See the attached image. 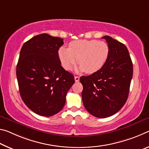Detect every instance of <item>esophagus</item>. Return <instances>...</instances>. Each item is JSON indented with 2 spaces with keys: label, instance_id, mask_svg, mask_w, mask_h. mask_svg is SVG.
<instances>
[{
  "label": "esophagus",
  "instance_id": "1",
  "mask_svg": "<svg viewBox=\"0 0 149 149\" xmlns=\"http://www.w3.org/2000/svg\"><path fill=\"white\" fill-rule=\"evenodd\" d=\"M79 80H80V77H74V80H75V82H79Z\"/></svg>",
  "mask_w": 149,
  "mask_h": 149
}]
</instances>
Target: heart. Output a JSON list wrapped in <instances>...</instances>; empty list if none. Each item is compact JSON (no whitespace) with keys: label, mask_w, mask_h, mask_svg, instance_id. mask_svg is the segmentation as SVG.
Segmentation results:
<instances>
[{"label":"heart","mask_w":149,"mask_h":149,"mask_svg":"<svg viewBox=\"0 0 149 149\" xmlns=\"http://www.w3.org/2000/svg\"><path fill=\"white\" fill-rule=\"evenodd\" d=\"M109 47L105 41L96 40H80L72 41L69 49L62 47L58 57L63 67L69 70L78 63L77 72L92 74L100 70L109 57Z\"/></svg>","instance_id":"1"}]
</instances>
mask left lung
Instances as JSON below:
<instances>
[{"label":"left lung","mask_w":149,"mask_h":149,"mask_svg":"<svg viewBox=\"0 0 149 149\" xmlns=\"http://www.w3.org/2000/svg\"><path fill=\"white\" fill-rule=\"evenodd\" d=\"M109 47L103 67L87 77H81L82 98L86 110L99 118L113 116L127 100L133 77V63L126 46L110 36L102 37Z\"/></svg>","instance_id":"left-lung-1"}]
</instances>
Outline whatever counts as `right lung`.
Masks as SVG:
<instances>
[{
	"instance_id": "obj_1",
	"label": "right lung",
	"mask_w": 149,
	"mask_h": 149,
	"mask_svg": "<svg viewBox=\"0 0 149 149\" xmlns=\"http://www.w3.org/2000/svg\"><path fill=\"white\" fill-rule=\"evenodd\" d=\"M63 39L41 33L22 47L16 77L19 94L27 106L40 116L49 117L63 109L74 76L61 67L58 51Z\"/></svg>"
}]
</instances>
